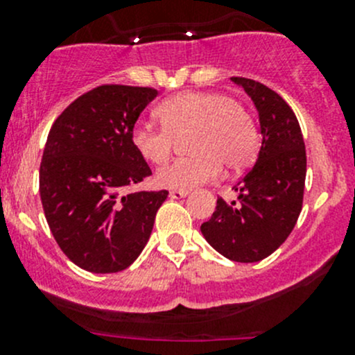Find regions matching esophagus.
I'll return each mask as SVG.
<instances>
[{
	"mask_svg": "<svg viewBox=\"0 0 355 355\" xmlns=\"http://www.w3.org/2000/svg\"><path fill=\"white\" fill-rule=\"evenodd\" d=\"M185 196H189V191H182V189H173V191H170L171 199H182L185 198Z\"/></svg>",
	"mask_w": 355,
	"mask_h": 355,
	"instance_id": "1",
	"label": "esophagus"
}]
</instances>
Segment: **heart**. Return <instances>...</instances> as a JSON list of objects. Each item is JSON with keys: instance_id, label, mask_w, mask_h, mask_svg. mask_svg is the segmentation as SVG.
<instances>
[{"instance_id": "heart-1", "label": "heart", "mask_w": 355, "mask_h": 355, "mask_svg": "<svg viewBox=\"0 0 355 355\" xmlns=\"http://www.w3.org/2000/svg\"><path fill=\"white\" fill-rule=\"evenodd\" d=\"M161 127L135 121L130 144L142 159L163 163L175 141L185 139L187 157L168 161L155 173L159 187L187 189L214 180L221 166L241 171L257 155L259 135L252 116L235 99L220 92L187 91L168 98L156 108Z\"/></svg>"}]
</instances>
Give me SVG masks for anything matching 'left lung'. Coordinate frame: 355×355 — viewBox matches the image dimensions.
Segmentation results:
<instances>
[{
  "mask_svg": "<svg viewBox=\"0 0 355 355\" xmlns=\"http://www.w3.org/2000/svg\"><path fill=\"white\" fill-rule=\"evenodd\" d=\"M259 113V156L235 185L239 200L218 198L213 216L200 225L204 239L227 259L256 263L273 254L293 230L302 209L306 146L295 113L261 82L232 77Z\"/></svg>",
  "mask_w": 355,
  "mask_h": 355,
  "instance_id": "obj_1",
  "label": "left lung"
}]
</instances>
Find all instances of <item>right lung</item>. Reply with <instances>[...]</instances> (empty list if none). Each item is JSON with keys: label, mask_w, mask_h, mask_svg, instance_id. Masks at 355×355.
<instances>
[{"label": "right lung", "mask_w": 355, "mask_h": 355, "mask_svg": "<svg viewBox=\"0 0 355 355\" xmlns=\"http://www.w3.org/2000/svg\"><path fill=\"white\" fill-rule=\"evenodd\" d=\"M153 87L105 84L78 96L48 134L39 192L65 256L91 273H116L142 252L168 191L123 194L151 175L130 144Z\"/></svg>", "instance_id": "1"}]
</instances>
